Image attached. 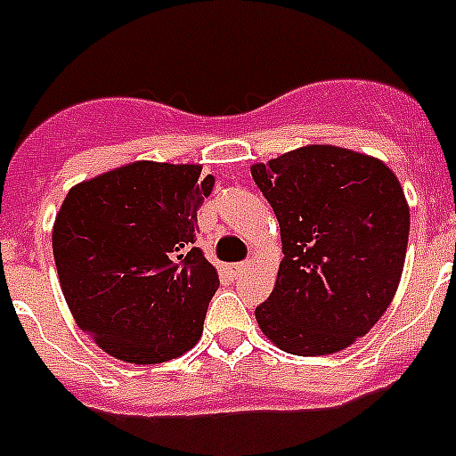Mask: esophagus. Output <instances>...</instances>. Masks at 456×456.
Returning a JSON list of instances; mask_svg holds the SVG:
<instances>
[{"label": "esophagus", "mask_w": 456, "mask_h": 456, "mask_svg": "<svg viewBox=\"0 0 456 456\" xmlns=\"http://www.w3.org/2000/svg\"><path fill=\"white\" fill-rule=\"evenodd\" d=\"M248 269H250V262H237V265L228 266V271H231L232 278H240V275L246 273Z\"/></svg>", "instance_id": "obj_1"}]
</instances>
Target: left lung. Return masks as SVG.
I'll use <instances>...</instances> for the list:
<instances>
[{"label": "left lung", "mask_w": 456, "mask_h": 456, "mask_svg": "<svg viewBox=\"0 0 456 456\" xmlns=\"http://www.w3.org/2000/svg\"><path fill=\"white\" fill-rule=\"evenodd\" d=\"M250 174L273 208L285 253L257 325L300 357L348 348L400 285L409 240L403 185L378 158L332 144L300 146Z\"/></svg>", "instance_id": "1"}]
</instances>
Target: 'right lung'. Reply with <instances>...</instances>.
I'll list each match as a JSON object with an SVG mask.
<instances>
[{
    "label": "right lung",
    "instance_id": "add662e5",
    "mask_svg": "<svg viewBox=\"0 0 456 456\" xmlns=\"http://www.w3.org/2000/svg\"><path fill=\"white\" fill-rule=\"evenodd\" d=\"M215 176L137 160L67 191L52 246L74 321L110 357L160 364L203 332L219 273L196 248V210Z\"/></svg>",
    "mask_w": 456,
    "mask_h": 456
}]
</instances>
